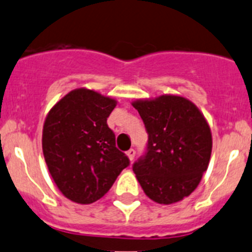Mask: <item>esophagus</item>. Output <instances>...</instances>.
Masks as SVG:
<instances>
[{
    "mask_svg": "<svg viewBox=\"0 0 252 252\" xmlns=\"http://www.w3.org/2000/svg\"><path fill=\"white\" fill-rule=\"evenodd\" d=\"M126 155H128L129 160L133 161L134 158H135V150H134V149H130V150L126 151Z\"/></svg>",
    "mask_w": 252,
    "mask_h": 252,
    "instance_id": "34e87169",
    "label": "esophagus"
}]
</instances>
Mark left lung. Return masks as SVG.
<instances>
[{"instance_id": "left-lung-1", "label": "left lung", "mask_w": 252, "mask_h": 252, "mask_svg": "<svg viewBox=\"0 0 252 252\" xmlns=\"http://www.w3.org/2000/svg\"><path fill=\"white\" fill-rule=\"evenodd\" d=\"M149 140L145 155L133 165L146 196L160 204L188 197L199 185L212 154V133L196 104L173 94L136 99Z\"/></svg>"}]
</instances>
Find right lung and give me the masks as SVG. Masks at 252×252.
I'll list each match as a JSON object with an SVG mask.
<instances>
[{"label":"right lung","mask_w":252,"mask_h":252,"mask_svg":"<svg viewBox=\"0 0 252 252\" xmlns=\"http://www.w3.org/2000/svg\"><path fill=\"white\" fill-rule=\"evenodd\" d=\"M116 99L76 89L49 111L43 126V154L60 192L70 201L90 204L109 191L129 158L116 148L107 118Z\"/></svg>","instance_id":"obj_1"}]
</instances>
